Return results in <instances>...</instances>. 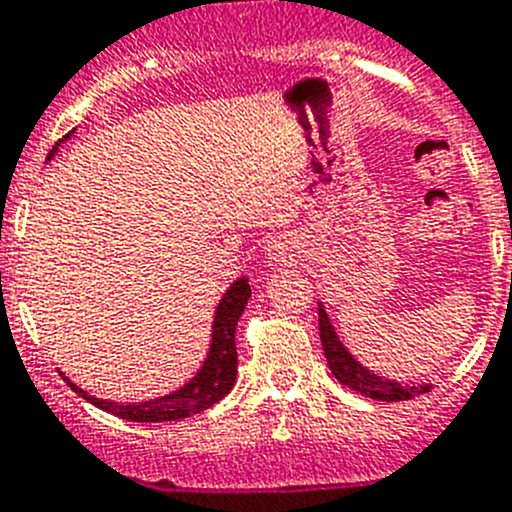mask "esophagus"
Returning <instances> with one entry per match:
<instances>
[{
  "label": "esophagus",
  "instance_id": "obj_1",
  "mask_svg": "<svg viewBox=\"0 0 512 512\" xmlns=\"http://www.w3.org/2000/svg\"><path fill=\"white\" fill-rule=\"evenodd\" d=\"M266 256H269V261H274V264H292L294 259H297V243L292 241V238H274V241L266 246Z\"/></svg>",
  "mask_w": 512,
  "mask_h": 512
}]
</instances>
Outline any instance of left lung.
I'll return each instance as SVG.
<instances>
[{"instance_id": "left-lung-1", "label": "left lung", "mask_w": 512, "mask_h": 512, "mask_svg": "<svg viewBox=\"0 0 512 512\" xmlns=\"http://www.w3.org/2000/svg\"><path fill=\"white\" fill-rule=\"evenodd\" d=\"M317 312H320V340L322 350H325L327 365H330L332 375H335L342 386H348L350 391H358L368 398H375V401H406V398H414L419 396V393L429 391V386H401V383L391 381V378H383V375L365 368V365L358 363V360L348 353V348L342 345V340L337 337L335 327H332L322 302Z\"/></svg>"}]
</instances>
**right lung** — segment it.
<instances>
[{"instance_id": "add662e5", "label": "right lung", "mask_w": 512, "mask_h": 512, "mask_svg": "<svg viewBox=\"0 0 512 512\" xmlns=\"http://www.w3.org/2000/svg\"><path fill=\"white\" fill-rule=\"evenodd\" d=\"M70 137V134H68ZM63 137V139H68ZM60 142L55 144L53 152L48 154V159L55 157ZM248 297H251V287H248V279L241 276L225 289L223 299L215 307V320H213V332H210V348L208 358L200 365V370L192 375L190 381L185 383L177 391L167 393V396L149 398L142 403H116L106 401V398H96L91 393H86L83 388L75 386L70 378H65L70 388L81 398H86L88 403L98 406L101 411H109V414L119 416L126 421H147V424H159V421H177L187 419L192 414H200V411L210 409L213 403H218L225 393L231 391L233 383H236L238 373V353H236V325L241 320L243 309H246Z\"/></svg>"}]
</instances>
